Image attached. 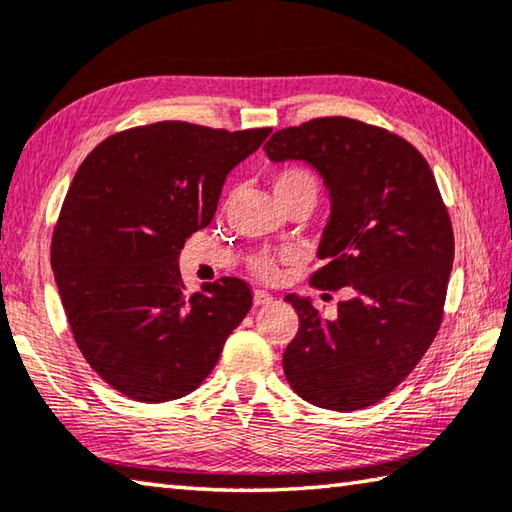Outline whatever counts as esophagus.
I'll return each instance as SVG.
<instances>
[{"label":"esophagus","mask_w":512,"mask_h":512,"mask_svg":"<svg viewBox=\"0 0 512 512\" xmlns=\"http://www.w3.org/2000/svg\"><path fill=\"white\" fill-rule=\"evenodd\" d=\"M253 300H255V305H257V307H262V305H268V302H273V296H271V293L262 291V289H255V293H253Z\"/></svg>","instance_id":"1"}]
</instances>
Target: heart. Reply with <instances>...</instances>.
<instances>
[{
	"label": "heart",
	"instance_id": "b5f03b06",
	"mask_svg": "<svg viewBox=\"0 0 512 512\" xmlns=\"http://www.w3.org/2000/svg\"><path fill=\"white\" fill-rule=\"evenodd\" d=\"M271 187L280 205L287 201H298V198L316 205L320 192H323L318 173L311 171L309 167H302V164H287V167L275 169ZM250 268L262 280H271V277L277 275V257L268 253H257L250 257Z\"/></svg>",
	"mask_w": 512,
	"mask_h": 512
}]
</instances>
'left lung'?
Returning a JSON list of instances; mask_svg holds the SVG:
<instances>
[{"instance_id":"8db88e82","label":"left lung","mask_w":512,"mask_h":512,"mask_svg":"<svg viewBox=\"0 0 512 512\" xmlns=\"http://www.w3.org/2000/svg\"><path fill=\"white\" fill-rule=\"evenodd\" d=\"M271 160H307L323 173L332 216L311 287L348 289L327 320L287 296L300 327L282 357L302 400L359 411L418 366L443 323L454 262L447 205L424 155L404 137L350 117H318L271 135Z\"/></svg>"}]
</instances>
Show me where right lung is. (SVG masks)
<instances>
[{"mask_svg": "<svg viewBox=\"0 0 512 512\" xmlns=\"http://www.w3.org/2000/svg\"><path fill=\"white\" fill-rule=\"evenodd\" d=\"M268 133L155 121L106 137L81 162L51 268L76 345L117 393L149 404L192 393L250 311L239 277L187 293L178 255L214 219L230 169Z\"/></svg>", "mask_w": 512, "mask_h": 512, "instance_id": "obj_1", "label": "right lung"}]
</instances>
